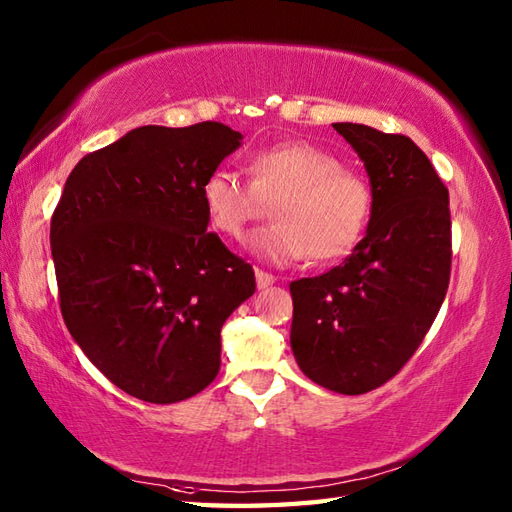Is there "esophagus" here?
<instances>
[{"label": "esophagus", "instance_id": "34e87169", "mask_svg": "<svg viewBox=\"0 0 512 512\" xmlns=\"http://www.w3.org/2000/svg\"><path fill=\"white\" fill-rule=\"evenodd\" d=\"M255 279H257V288L259 290H264V288H268V286H273L275 284V275H270V273H266V270H262V268H257L255 270Z\"/></svg>", "mask_w": 512, "mask_h": 512}]
</instances>
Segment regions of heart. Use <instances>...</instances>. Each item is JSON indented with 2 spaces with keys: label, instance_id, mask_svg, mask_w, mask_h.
<instances>
[{
  "label": "heart",
  "instance_id": "heart-1",
  "mask_svg": "<svg viewBox=\"0 0 512 512\" xmlns=\"http://www.w3.org/2000/svg\"><path fill=\"white\" fill-rule=\"evenodd\" d=\"M246 173L250 185L228 169L211 171L202 182V204L209 224L228 239H242L273 204L275 222L253 237V248L270 262L339 259L372 217V184L319 145L295 140L259 149Z\"/></svg>",
  "mask_w": 512,
  "mask_h": 512
}]
</instances>
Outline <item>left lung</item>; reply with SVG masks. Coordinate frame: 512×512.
Returning a JSON list of instances; mask_svg holds the SVG:
<instances>
[{
	"instance_id": "8db88e82",
	"label": "left lung",
	"mask_w": 512,
	"mask_h": 512,
	"mask_svg": "<svg viewBox=\"0 0 512 512\" xmlns=\"http://www.w3.org/2000/svg\"><path fill=\"white\" fill-rule=\"evenodd\" d=\"M365 162L374 206L367 235L319 277L290 284V343L301 372L336 394H365L394 378L447 295L449 191L411 138L334 123Z\"/></svg>"
}]
</instances>
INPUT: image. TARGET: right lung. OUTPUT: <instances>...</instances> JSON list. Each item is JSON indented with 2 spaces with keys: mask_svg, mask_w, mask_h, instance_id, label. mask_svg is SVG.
I'll return each mask as SVG.
<instances>
[{
  "mask_svg": "<svg viewBox=\"0 0 512 512\" xmlns=\"http://www.w3.org/2000/svg\"><path fill=\"white\" fill-rule=\"evenodd\" d=\"M239 145L215 121L145 125L65 180L50 224L63 321L129 396L169 405L220 372L222 325L255 273L206 233L202 182Z\"/></svg>",
  "mask_w": 512,
  "mask_h": 512,
  "instance_id": "obj_1",
  "label": "right lung"
}]
</instances>
